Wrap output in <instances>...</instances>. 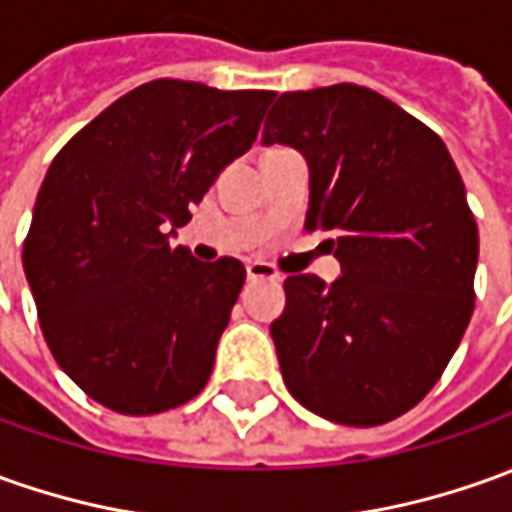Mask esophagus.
Segmentation results:
<instances>
[{"mask_svg": "<svg viewBox=\"0 0 512 512\" xmlns=\"http://www.w3.org/2000/svg\"><path fill=\"white\" fill-rule=\"evenodd\" d=\"M246 277L249 280H280V271L274 269L271 263H266V260H249L246 263Z\"/></svg>", "mask_w": 512, "mask_h": 512, "instance_id": "34e87169", "label": "esophagus"}]
</instances>
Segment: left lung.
<instances>
[{
	"label": "left lung",
	"instance_id": "1",
	"mask_svg": "<svg viewBox=\"0 0 512 512\" xmlns=\"http://www.w3.org/2000/svg\"><path fill=\"white\" fill-rule=\"evenodd\" d=\"M311 170L305 229L333 232L342 277L285 280L271 322L288 392L325 420L381 426L426 398L474 314L479 232L429 125L367 86L283 92L263 145Z\"/></svg>",
	"mask_w": 512,
	"mask_h": 512
}]
</instances>
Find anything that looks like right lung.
I'll return each mask as SVG.
<instances>
[{
	"mask_svg": "<svg viewBox=\"0 0 512 512\" xmlns=\"http://www.w3.org/2000/svg\"><path fill=\"white\" fill-rule=\"evenodd\" d=\"M271 100L159 78L114 100L52 159L24 274L52 356L97 403L156 415L210 381L246 269L235 257L201 263L170 235L252 148Z\"/></svg>",
	"mask_w": 512,
	"mask_h": 512,
	"instance_id": "obj_1",
	"label": "right lung"
}]
</instances>
